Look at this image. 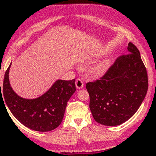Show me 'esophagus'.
I'll list each match as a JSON object with an SVG mask.
<instances>
[{"label": "esophagus", "mask_w": 156, "mask_h": 156, "mask_svg": "<svg viewBox=\"0 0 156 156\" xmlns=\"http://www.w3.org/2000/svg\"><path fill=\"white\" fill-rule=\"evenodd\" d=\"M76 87L77 89H82L83 87V82L80 79L76 80Z\"/></svg>", "instance_id": "obj_1"}]
</instances>
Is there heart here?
Returning <instances> with one entry per match:
<instances>
[{
    "label": "heart",
    "mask_w": 156,
    "mask_h": 156,
    "mask_svg": "<svg viewBox=\"0 0 156 156\" xmlns=\"http://www.w3.org/2000/svg\"><path fill=\"white\" fill-rule=\"evenodd\" d=\"M103 73V69L101 68H98L96 71H95V75L96 76H101Z\"/></svg>",
    "instance_id": "heart-1"
}]
</instances>
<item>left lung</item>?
Segmentation results:
<instances>
[{
	"instance_id": "8db88e82",
	"label": "left lung",
	"mask_w": 156,
	"mask_h": 156,
	"mask_svg": "<svg viewBox=\"0 0 156 156\" xmlns=\"http://www.w3.org/2000/svg\"><path fill=\"white\" fill-rule=\"evenodd\" d=\"M127 51L100 80L86 84L90 112L100 124L115 126L127 121L147 94L148 74L140 52L132 43L128 44Z\"/></svg>"
}]
</instances>
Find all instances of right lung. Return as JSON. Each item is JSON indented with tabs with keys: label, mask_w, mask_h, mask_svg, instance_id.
I'll list each match as a JSON object with an SVG mask.
<instances>
[{
	"label": "right lung",
	"mask_w": 156,
	"mask_h": 156,
	"mask_svg": "<svg viewBox=\"0 0 156 156\" xmlns=\"http://www.w3.org/2000/svg\"><path fill=\"white\" fill-rule=\"evenodd\" d=\"M11 65L12 62L5 73L2 89L0 83V99L4 98L3 102L5 101L12 115L25 126L40 132L51 131L57 128L62 121L68 101L76 91L75 79L58 80L40 97L24 98L11 87Z\"/></svg>",
	"instance_id": "obj_1"
}]
</instances>
